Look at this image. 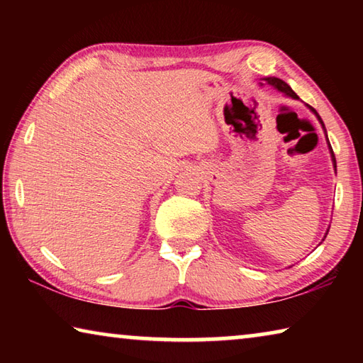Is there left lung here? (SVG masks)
Segmentation results:
<instances>
[{
  "mask_svg": "<svg viewBox=\"0 0 363 363\" xmlns=\"http://www.w3.org/2000/svg\"><path fill=\"white\" fill-rule=\"evenodd\" d=\"M266 79V83L269 84V86H272V88H275V89H279V91H281V93H285L286 96H290V97H293V99H298V96H296V93H294V91L290 88V86H288L284 79H280V78H275V77H272V78H264ZM312 112H314L315 115H317V118H318V121L322 123V126H323V121H322V118L320 116H318V113L315 112L314 108L312 107H309ZM325 128V126H323ZM328 147H330V152H331V160H333V164H335V169H336V158H335V153H333V149H331V145H330V143H328Z\"/></svg>",
  "mask_w": 363,
  "mask_h": 363,
  "instance_id": "obj_1",
  "label": "left lung"
}]
</instances>
